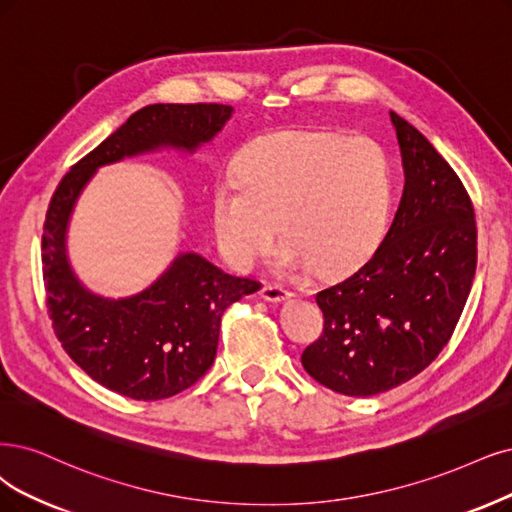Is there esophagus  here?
Listing matches in <instances>:
<instances>
[{
    "instance_id": "esophagus-1",
    "label": "esophagus",
    "mask_w": 512,
    "mask_h": 512,
    "mask_svg": "<svg viewBox=\"0 0 512 512\" xmlns=\"http://www.w3.org/2000/svg\"><path fill=\"white\" fill-rule=\"evenodd\" d=\"M261 297L270 301V304H280V301H287L291 297V293L278 285H268L266 282V285L261 287Z\"/></svg>"
}]
</instances>
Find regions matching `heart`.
I'll use <instances>...</instances> for the list:
<instances>
[{"mask_svg":"<svg viewBox=\"0 0 512 512\" xmlns=\"http://www.w3.org/2000/svg\"><path fill=\"white\" fill-rule=\"evenodd\" d=\"M392 204L386 151L367 135L285 130L251 145L238 179L213 192V227L223 255L251 270L280 236L287 272L342 274L380 244Z\"/></svg>","mask_w":512,"mask_h":512,"instance_id":"obj_1","label":"heart"}]
</instances>
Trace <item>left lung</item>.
Wrapping results in <instances>:
<instances>
[{"label": "left lung", "instance_id": "8db88e82", "mask_svg": "<svg viewBox=\"0 0 512 512\" xmlns=\"http://www.w3.org/2000/svg\"><path fill=\"white\" fill-rule=\"evenodd\" d=\"M405 187L388 232L346 280L316 293L325 327L301 354L318 384L373 396L424 371L453 335L477 270L470 196L418 128L390 111Z\"/></svg>", "mask_w": 512, "mask_h": 512}]
</instances>
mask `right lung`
Returning <instances> with one entry per match:
<instances>
[{
    "label": "right lung",
    "instance_id": "right-lung-1",
    "mask_svg": "<svg viewBox=\"0 0 512 512\" xmlns=\"http://www.w3.org/2000/svg\"><path fill=\"white\" fill-rule=\"evenodd\" d=\"M230 105L158 103L139 109L73 164L50 200L42 266L52 329L94 382L135 401H160L194 386L211 369L221 316L259 282L225 274L196 253H181L137 295L109 299L88 291L67 257L75 200L105 164L173 147L194 151L232 118Z\"/></svg>",
    "mask_w": 512,
    "mask_h": 512
}]
</instances>
